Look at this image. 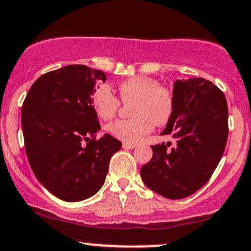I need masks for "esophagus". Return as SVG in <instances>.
<instances>
[{
    "label": "esophagus",
    "mask_w": 251,
    "mask_h": 251,
    "mask_svg": "<svg viewBox=\"0 0 251 251\" xmlns=\"http://www.w3.org/2000/svg\"><path fill=\"white\" fill-rule=\"evenodd\" d=\"M124 149H133L136 148V144H131V143H123Z\"/></svg>",
    "instance_id": "34e87169"
}]
</instances>
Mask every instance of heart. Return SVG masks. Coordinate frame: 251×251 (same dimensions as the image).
<instances>
[{"label":"heart","mask_w":251,"mask_h":251,"mask_svg":"<svg viewBox=\"0 0 251 251\" xmlns=\"http://www.w3.org/2000/svg\"><path fill=\"white\" fill-rule=\"evenodd\" d=\"M121 102L130 104L131 119L113 121L107 131L124 143H138L153 130V126L166 125L174 114L175 98L170 89L162 87L158 79L134 76L118 87ZM93 106L99 117L112 119L119 111L120 101L111 88L101 84L93 93Z\"/></svg>","instance_id":"1"}]
</instances>
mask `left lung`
<instances>
[{
  "label": "left lung",
  "instance_id": "8db88e82",
  "mask_svg": "<svg viewBox=\"0 0 251 251\" xmlns=\"http://www.w3.org/2000/svg\"><path fill=\"white\" fill-rule=\"evenodd\" d=\"M175 109L162 134L172 143L151 145L152 158L140 176L153 192L168 199L189 197L210 180L227 142V103L224 93L208 79H177Z\"/></svg>",
  "mask_w": 251,
  "mask_h": 251
}]
</instances>
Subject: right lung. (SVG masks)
Returning a JSON list of instances; mask_svg holds the SVG:
<instances>
[{
    "instance_id": "1",
    "label": "right lung",
    "mask_w": 251,
    "mask_h": 251,
    "mask_svg": "<svg viewBox=\"0 0 251 251\" xmlns=\"http://www.w3.org/2000/svg\"><path fill=\"white\" fill-rule=\"evenodd\" d=\"M102 71L67 65L44 74L27 93L21 111L25 149L35 177L64 201L100 191L121 142L101 130L93 93Z\"/></svg>"
}]
</instances>
